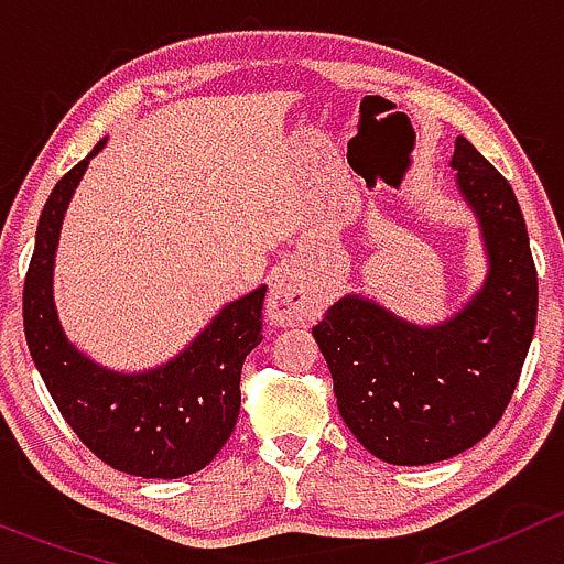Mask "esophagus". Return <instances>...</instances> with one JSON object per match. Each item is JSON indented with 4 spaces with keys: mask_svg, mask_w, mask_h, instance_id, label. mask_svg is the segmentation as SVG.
<instances>
[{
    "mask_svg": "<svg viewBox=\"0 0 564 564\" xmlns=\"http://www.w3.org/2000/svg\"><path fill=\"white\" fill-rule=\"evenodd\" d=\"M267 308L278 324H311L322 311V300L297 270H283L272 283Z\"/></svg>",
    "mask_w": 564,
    "mask_h": 564,
    "instance_id": "esophagus-1",
    "label": "esophagus"
}]
</instances>
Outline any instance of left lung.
Here are the masks:
<instances>
[{
  "label": "left lung",
  "mask_w": 564,
  "mask_h": 564,
  "mask_svg": "<svg viewBox=\"0 0 564 564\" xmlns=\"http://www.w3.org/2000/svg\"><path fill=\"white\" fill-rule=\"evenodd\" d=\"M453 169L491 256L482 292L442 327H412L360 297L338 300L314 327L344 423L398 466L458 456L502 420L538 322V270L513 187L464 135Z\"/></svg>",
  "instance_id": "obj_1"
}]
</instances>
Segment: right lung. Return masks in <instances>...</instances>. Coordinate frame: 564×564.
Wrapping results in <instances>:
<instances>
[{
    "label": "right lung",
    "mask_w": 564,
    "mask_h": 564,
    "mask_svg": "<svg viewBox=\"0 0 564 564\" xmlns=\"http://www.w3.org/2000/svg\"><path fill=\"white\" fill-rule=\"evenodd\" d=\"M100 141L45 202L24 278V333L45 388L78 440L104 464L139 477L193 475L231 436L240 414L242 362L261 344L267 289L226 305L169 366L150 373L106 371L67 344L51 297L54 250L67 202Z\"/></svg>",
    "instance_id": "1"
}]
</instances>
